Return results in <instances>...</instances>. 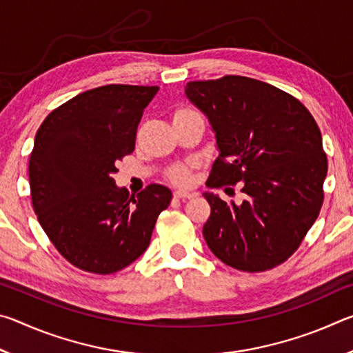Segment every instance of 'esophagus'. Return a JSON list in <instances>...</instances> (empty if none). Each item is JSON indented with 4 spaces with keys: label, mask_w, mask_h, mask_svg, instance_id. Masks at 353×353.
<instances>
[{
    "label": "esophagus",
    "mask_w": 353,
    "mask_h": 353,
    "mask_svg": "<svg viewBox=\"0 0 353 353\" xmlns=\"http://www.w3.org/2000/svg\"><path fill=\"white\" fill-rule=\"evenodd\" d=\"M193 196H194V193H190V191H182V190L174 191L176 199H190V198H193Z\"/></svg>",
    "instance_id": "obj_1"
}]
</instances>
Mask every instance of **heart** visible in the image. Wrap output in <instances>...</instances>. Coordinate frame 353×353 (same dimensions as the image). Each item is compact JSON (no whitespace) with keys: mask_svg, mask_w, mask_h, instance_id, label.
Listing matches in <instances>:
<instances>
[{"mask_svg":"<svg viewBox=\"0 0 353 353\" xmlns=\"http://www.w3.org/2000/svg\"><path fill=\"white\" fill-rule=\"evenodd\" d=\"M190 112H194L191 109H187V107H183V109H177L174 112V117H179V115H185V113H190ZM171 179L174 181L176 183H187L188 179H190V168L188 165H179L176 166L174 170L171 171Z\"/></svg>","mask_w":353,"mask_h":353,"instance_id":"1","label":"heart"}]
</instances>
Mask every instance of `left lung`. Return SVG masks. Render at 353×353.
<instances>
[{
  "mask_svg": "<svg viewBox=\"0 0 353 353\" xmlns=\"http://www.w3.org/2000/svg\"><path fill=\"white\" fill-rule=\"evenodd\" d=\"M187 98L212 124L219 149L207 185L241 182V204L204 193L202 234L218 259L261 272L296 252L324 202L327 155L312 113L271 83L244 76L193 81Z\"/></svg>",
  "mask_w": 353,
  "mask_h": 353,
  "instance_id": "8db88e82",
  "label": "left lung"
}]
</instances>
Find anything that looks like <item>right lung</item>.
Instances as JSON below:
<instances>
[{"mask_svg":"<svg viewBox=\"0 0 353 353\" xmlns=\"http://www.w3.org/2000/svg\"><path fill=\"white\" fill-rule=\"evenodd\" d=\"M157 85L110 83L59 105L35 134L29 159L34 212L71 265L113 274L145 252L171 190L151 183L137 196L118 188L117 163L135 149L137 128Z\"/></svg>","mask_w":353,"mask_h":353,"instance_id":"1","label":"right lung"}]
</instances>
